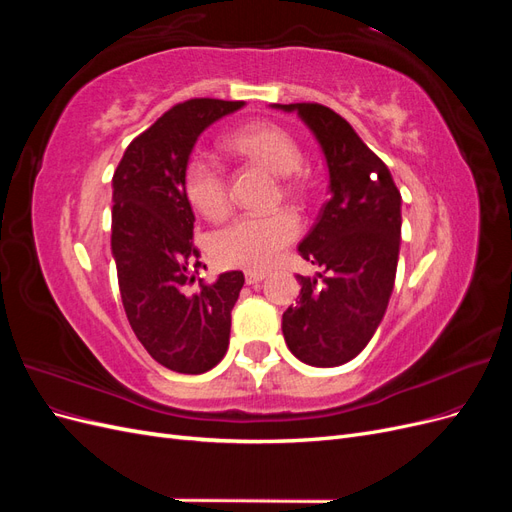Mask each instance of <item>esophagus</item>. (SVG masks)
<instances>
[{
	"mask_svg": "<svg viewBox=\"0 0 512 512\" xmlns=\"http://www.w3.org/2000/svg\"><path fill=\"white\" fill-rule=\"evenodd\" d=\"M267 275H269V273L262 271V269H247V271H245V282L252 286V284H258V282L265 280Z\"/></svg>",
	"mask_w": 512,
	"mask_h": 512,
	"instance_id": "obj_1",
	"label": "esophagus"
}]
</instances>
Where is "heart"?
I'll use <instances>...</instances> for the list:
<instances>
[{
  "label": "heart",
  "instance_id": "b5f03b06",
  "mask_svg": "<svg viewBox=\"0 0 512 512\" xmlns=\"http://www.w3.org/2000/svg\"><path fill=\"white\" fill-rule=\"evenodd\" d=\"M228 145L260 160L275 175L290 177L303 166V151L292 134L269 121H254L232 132ZM290 190L292 185L286 183ZM185 194L209 218H220L228 207L222 162L209 151H196L185 166ZM299 232L297 218L288 211L245 213L226 224L213 239L215 254L230 265L267 267Z\"/></svg>",
  "mask_w": 512,
  "mask_h": 512
}]
</instances>
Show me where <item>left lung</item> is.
I'll list each match as a JSON object with an SVG mask.
<instances>
[{
	"instance_id": "1",
	"label": "left lung",
	"mask_w": 512,
	"mask_h": 512,
	"mask_svg": "<svg viewBox=\"0 0 512 512\" xmlns=\"http://www.w3.org/2000/svg\"><path fill=\"white\" fill-rule=\"evenodd\" d=\"M271 108L297 113L329 173V200L299 243V254L322 273L297 275L301 292L282 316L284 339L301 363L337 367L369 344L389 305L401 243V194L391 170L331 108L312 102Z\"/></svg>"
}]
</instances>
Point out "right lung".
<instances>
[{"label": "right lung", "instance_id": "obj_1", "mask_svg": "<svg viewBox=\"0 0 512 512\" xmlns=\"http://www.w3.org/2000/svg\"><path fill=\"white\" fill-rule=\"evenodd\" d=\"M245 102L188 100L136 136L113 175L111 252L121 301L138 342L160 365L205 374L228 350L230 312L245 277H198L185 166L211 123ZM207 269V267H205Z\"/></svg>", "mask_w": 512, "mask_h": 512}]
</instances>
